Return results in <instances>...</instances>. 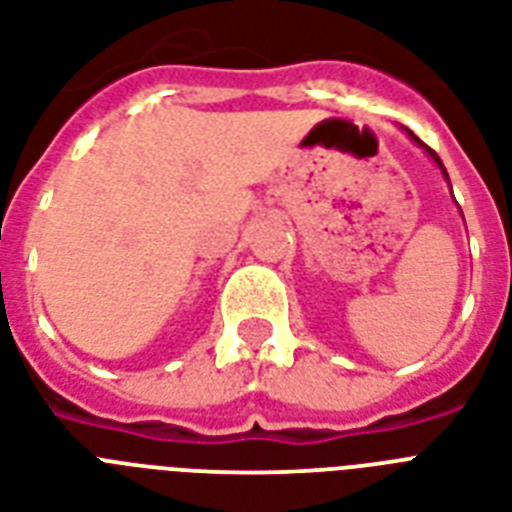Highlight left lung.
I'll return each instance as SVG.
<instances>
[{
  "label": "left lung",
  "mask_w": 512,
  "mask_h": 512,
  "mask_svg": "<svg viewBox=\"0 0 512 512\" xmlns=\"http://www.w3.org/2000/svg\"><path fill=\"white\" fill-rule=\"evenodd\" d=\"M402 131H405V134H407V136H410V139H413V141H415V144H418V147H421V149H423V152H426V155H429V157H431V160H434V162H436V168L442 170V176H444V181H447V184H450V176H447V170H444L442 160H439V155H436L434 149H429V147H426V144H423V141H421V139H418V136H415V134H413V131H407V128H405V126H402ZM450 191H452V186H450ZM460 215H463V213H460Z\"/></svg>",
  "instance_id": "left-lung-1"
}]
</instances>
